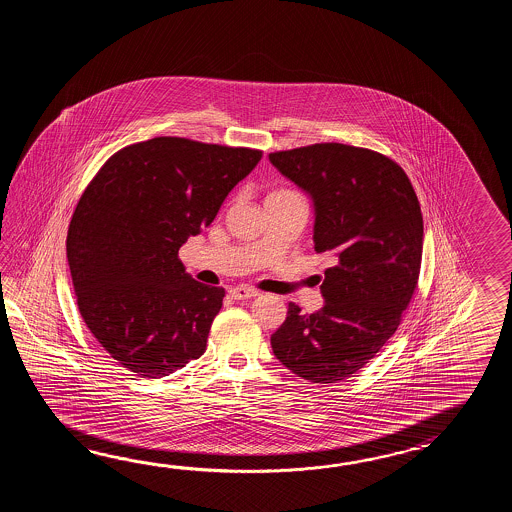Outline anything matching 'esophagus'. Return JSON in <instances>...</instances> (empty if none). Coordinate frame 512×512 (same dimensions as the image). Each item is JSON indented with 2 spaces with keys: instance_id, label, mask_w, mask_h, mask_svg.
Segmentation results:
<instances>
[{
  "instance_id": "34e87169",
  "label": "esophagus",
  "mask_w": 512,
  "mask_h": 512,
  "mask_svg": "<svg viewBox=\"0 0 512 512\" xmlns=\"http://www.w3.org/2000/svg\"><path fill=\"white\" fill-rule=\"evenodd\" d=\"M230 296L234 298V300H249V298H254V296H258V293L251 289V287H245V285H238V287H232L229 291Z\"/></svg>"
}]
</instances>
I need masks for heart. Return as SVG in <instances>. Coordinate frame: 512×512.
<instances>
[{
	"instance_id": "b5f03b06",
	"label": "heart",
	"mask_w": 512,
	"mask_h": 512,
	"mask_svg": "<svg viewBox=\"0 0 512 512\" xmlns=\"http://www.w3.org/2000/svg\"><path fill=\"white\" fill-rule=\"evenodd\" d=\"M287 194H294V192H291V190H274L271 196H287Z\"/></svg>"
}]
</instances>
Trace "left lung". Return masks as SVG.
Instances as JSON below:
<instances>
[{
  "instance_id": "1",
  "label": "left lung",
  "mask_w": 512,
  "mask_h": 512,
  "mask_svg": "<svg viewBox=\"0 0 512 512\" xmlns=\"http://www.w3.org/2000/svg\"><path fill=\"white\" fill-rule=\"evenodd\" d=\"M315 205V251L333 256L311 315L289 304L271 337L276 359L305 381H342L397 331L419 280L423 214L414 186L390 157L322 142L269 153Z\"/></svg>"
}]
</instances>
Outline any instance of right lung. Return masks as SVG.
I'll use <instances>...</instances> for the list:
<instances>
[{
  "label": "right lung",
  "instance_id": "right-lung-1",
  "mask_svg": "<svg viewBox=\"0 0 512 512\" xmlns=\"http://www.w3.org/2000/svg\"><path fill=\"white\" fill-rule=\"evenodd\" d=\"M260 159L252 148L155 137L113 153L87 185L67 261L80 315L122 368L157 379L205 353L225 289L196 282L179 249Z\"/></svg>",
  "mask_w": 512,
  "mask_h": 512
}]
</instances>
